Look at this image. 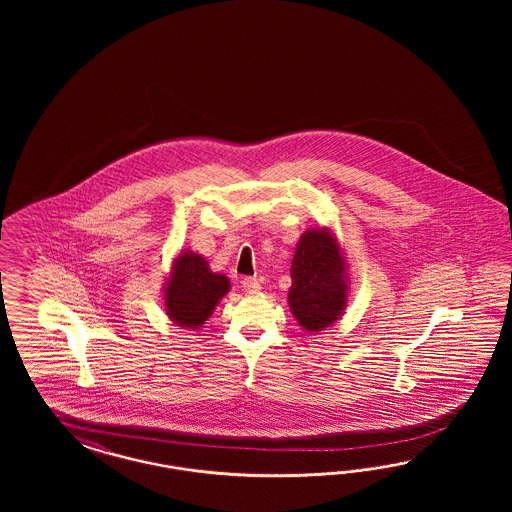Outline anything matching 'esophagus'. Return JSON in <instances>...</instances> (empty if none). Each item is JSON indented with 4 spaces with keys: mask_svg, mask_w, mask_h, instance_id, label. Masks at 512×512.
<instances>
[{
    "mask_svg": "<svg viewBox=\"0 0 512 512\" xmlns=\"http://www.w3.org/2000/svg\"><path fill=\"white\" fill-rule=\"evenodd\" d=\"M242 287L248 293H257L261 289V281L257 278H244L242 279Z\"/></svg>",
    "mask_w": 512,
    "mask_h": 512,
    "instance_id": "esophagus-1",
    "label": "esophagus"
}]
</instances>
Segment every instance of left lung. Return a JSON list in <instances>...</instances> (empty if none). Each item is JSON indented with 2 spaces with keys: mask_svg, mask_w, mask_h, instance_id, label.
<instances>
[{
  "mask_svg": "<svg viewBox=\"0 0 512 512\" xmlns=\"http://www.w3.org/2000/svg\"><path fill=\"white\" fill-rule=\"evenodd\" d=\"M291 279L289 304L300 326L317 332L340 317L347 287L340 249L332 234L308 231L302 236L291 264Z\"/></svg>",
  "mask_w": 512,
  "mask_h": 512,
  "instance_id": "1",
  "label": "left lung"
}]
</instances>
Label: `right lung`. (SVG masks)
I'll return each instance as SVG.
<instances>
[{"label":"right lung","mask_w":512,"mask_h":512,"mask_svg":"<svg viewBox=\"0 0 512 512\" xmlns=\"http://www.w3.org/2000/svg\"><path fill=\"white\" fill-rule=\"evenodd\" d=\"M229 291V279L223 274H214L206 261L197 253H182L167 283L165 306L169 317L178 325L197 328L201 326L217 300Z\"/></svg>","instance_id":"right-lung-1"}]
</instances>
